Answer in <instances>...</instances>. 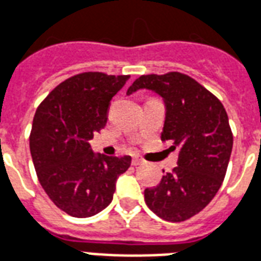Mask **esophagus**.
Segmentation results:
<instances>
[{
    "label": "esophagus",
    "mask_w": 261,
    "mask_h": 261,
    "mask_svg": "<svg viewBox=\"0 0 261 261\" xmlns=\"http://www.w3.org/2000/svg\"><path fill=\"white\" fill-rule=\"evenodd\" d=\"M131 163H133V166H140L144 163V159H142L140 155H136L133 158V162H131Z\"/></svg>",
    "instance_id": "1"
}]
</instances>
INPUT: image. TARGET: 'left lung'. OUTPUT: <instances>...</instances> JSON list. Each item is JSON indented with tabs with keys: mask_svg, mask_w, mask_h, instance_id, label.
<instances>
[{
	"mask_svg": "<svg viewBox=\"0 0 261 261\" xmlns=\"http://www.w3.org/2000/svg\"><path fill=\"white\" fill-rule=\"evenodd\" d=\"M141 88L163 98L162 141H171L169 150L178 149V166L146 188L145 203L166 221H185L203 210L223 184L233 142L228 116L217 96L179 71L144 74L127 94Z\"/></svg>",
	"mask_w": 261,
	"mask_h": 261,
	"instance_id": "obj_1",
	"label": "left lung"
}]
</instances>
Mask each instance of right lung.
I'll return each instance as SVG.
<instances>
[{
	"label": "right lung",
	"mask_w": 261,
	"mask_h": 261,
	"mask_svg": "<svg viewBox=\"0 0 261 261\" xmlns=\"http://www.w3.org/2000/svg\"><path fill=\"white\" fill-rule=\"evenodd\" d=\"M130 76L84 71L69 77L38 105L30 152L49 199L73 217H91L113 199L130 156L95 155L88 141L106 125L112 98Z\"/></svg>",
	"instance_id": "obj_1"
}]
</instances>
